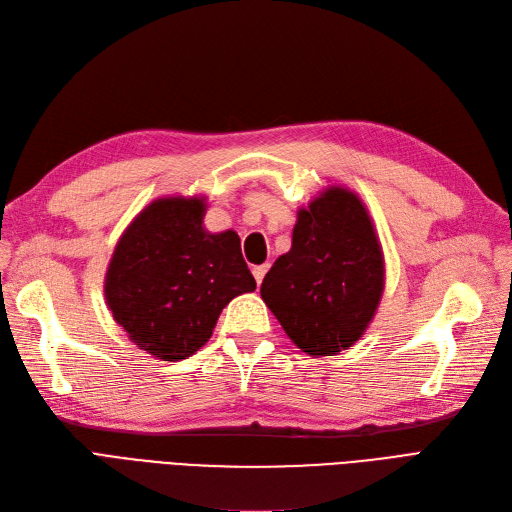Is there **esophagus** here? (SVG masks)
I'll list each match as a JSON object with an SVG mask.
<instances>
[{
    "label": "esophagus",
    "instance_id": "34e87169",
    "mask_svg": "<svg viewBox=\"0 0 512 512\" xmlns=\"http://www.w3.org/2000/svg\"><path fill=\"white\" fill-rule=\"evenodd\" d=\"M267 271H269V264H260V267H254V269H252V275H254V279H256L258 285L262 283V279H264V275H267Z\"/></svg>",
    "mask_w": 512,
    "mask_h": 512
}]
</instances>
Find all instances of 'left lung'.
Wrapping results in <instances>:
<instances>
[{
    "label": "left lung",
    "instance_id": "8db88e82",
    "mask_svg": "<svg viewBox=\"0 0 512 512\" xmlns=\"http://www.w3.org/2000/svg\"><path fill=\"white\" fill-rule=\"evenodd\" d=\"M384 290L374 222L349 189L330 187L298 210L292 248L264 275L260 296L290 340L311 357L353 346Z\"/></svg>",
    "mask_w": 512,
    "mask_h": 512
}]
</instances>
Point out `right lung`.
Returning <instances> with one entry per match:
<instances>
[{"label":"right lung","instance_id":"add662e5","mask_svg":"<svg viewBox=\"0 0 512 512\" xmlns=\"http://www.w3.org/2000/svg\"><path fill=\"white\" fill-rule=\"evenodd\" d=\"M203 216V197L155 199L119 237L107 269L113 319L163 361L199 351L224 306L256 290L239 235L206 231Z\"/></svg>","mask_w":512,"mask_h":512}]
</instances>
